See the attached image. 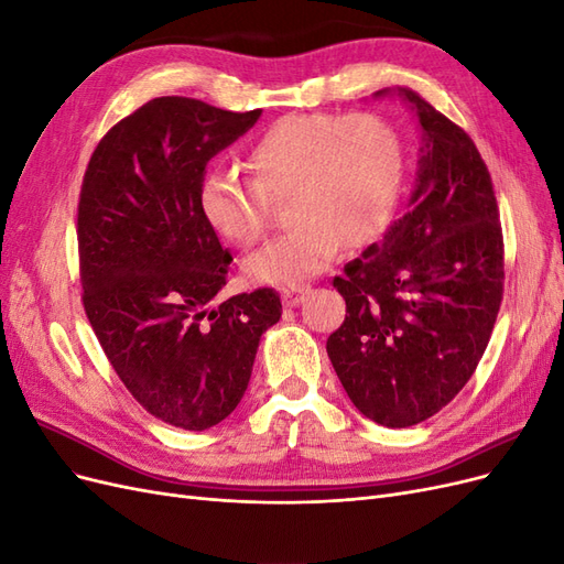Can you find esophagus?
Wrapping results in <instances>:
<instances>
[{"instance_id": "34e87169", "label": "esophagus", "mask_w": 564, "mask_h": 564, "mask_svg": "<svg viewBox=\"0 0 564 564\" xmlns=\"http://www.w3.org/2000/svg\"><path fill=\"white\" fill-rule=\"evenodd\" d=\"M311 289L305 284H299V286H286L282 292V303L286 305V308H296V305L305 299V294H308Z\"/></svg>"}]
</instances>
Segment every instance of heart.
Listing matches in <instances>:
<instances>
[{"label": "heart", "mask_w": 564, "mask_h": 564, "mask_svg": "<svg viewBox=\"0 0 564 564\" xmlns=\"http://www.w3.org/2000/svg\"><path fill=\"white\" fill-rule=\"evenodd\" d=\"M253 178L214 169L199 212L235 247L261 240L270 199L289 195L286 232L251 253L247 275L296 286L327 268L340 247H367L390 226L404 183L398 129L373 112H299L272 122L249 150Z\"/></svg>", "instance_id": "b5f03b06"}]
</instances>
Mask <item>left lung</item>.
I'll return each instance as SVG.
<instances>
[{
  "label": "left lung",
  "mask_w": 564,
  "mask_h": 564,
  "mask_svg": "<svg viewBox=\"0 0 564 564\" xmlns=\"http://www.w3.org/2000/svg\"><path fill=\"white\" fill-rule=\"evenodd\" d=\"M398 94L423 129L414 187L383 240L334 278L346 319L327 338L352 404L388 429L431 419L458 395L503 299V232L485 160L449 117Z\"/></svg>",
  "instance_id": "left-lung-1"
}]
</instances>
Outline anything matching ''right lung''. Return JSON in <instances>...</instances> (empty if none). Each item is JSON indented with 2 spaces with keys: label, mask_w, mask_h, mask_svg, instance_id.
Wrapping results in <instances>:
<instances>
[{
  "label": "right lung",
  "mask_w": 564,
  "mask_h": 564,
  "mask_svg": "<svg viewBox=\"0 0 564 564\" xmlns=\"http://www.w3.org/2000/svg\"><path fill=\"white\" fill-rule=\"evenodd\" d=\"M261 110L152 98L100 139L77 204L82 303L117 377L148 414L207 431L240 404L275 289L216 301L232 256L199 212L209 160Z\"/></svg>",
  "instance_id": "add662e5"
}]
</instances>
